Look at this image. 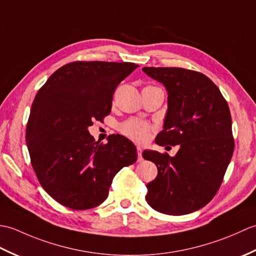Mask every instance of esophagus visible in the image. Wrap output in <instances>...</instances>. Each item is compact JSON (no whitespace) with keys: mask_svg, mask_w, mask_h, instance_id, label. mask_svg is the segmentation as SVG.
<instances>
[{"mask_svg":"<svg viewBox=\"0 0 256 256\" xmlns=\"http://www.w3.org/2000/svg\"><path fill=\"white\" fill-rule=\"evenodd\" d=\"M142 152H143L142 148H140V146H138V162H142V160H143Z\"/></svg>","mask_w":256,"mask_h":256,"instance_id":"34e87169","label":"esophagus"}]
</instances>
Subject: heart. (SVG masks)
I'll return each mask as SVG.
<instances>
[{"mask_svg": "<svg viewBox=\"0 0 256 256\" xmlns=\"http://www.w3.org/2000/svg\"><path fill=\"white\" fill-rule=\"evenodd\" d=\"M120 132L135 142L143 143L148 140L150 134V125L140 118H128L118 126Z\"/></svg>", "mask_w": 256, "mask_h": 256, "instance_id": "1", "label": "heart"}]
</instances>
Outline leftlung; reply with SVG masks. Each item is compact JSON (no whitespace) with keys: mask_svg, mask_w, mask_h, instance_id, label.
I'll return each mask as SVG.
<instances>
[{"mask_svg":"<svg viewBox=\"0 0 256 256\" xmlns=\"http://www.w3.org/2000/svg\"><path fill=\"white\" fill-rule=\"evenodd\" d=\"M165 86L168 108L156 144L179 146L175 156L146 150L157 177L146 184V201L165 214L182 216L202 208L214 197L234 150L228 102L204 74L184 68L144 67Z\"/></svg>","mask_w":256,"mask_h":256,"instance_id":"left-lung-1","label":"left lung"}]
</instances>
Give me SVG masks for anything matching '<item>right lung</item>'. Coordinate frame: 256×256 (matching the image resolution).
<instances>
[{
	"label": "right lung",
	"mask_w": 256,
	"mask_h": 256,
	"mask_svg": "<svg viewBox=\"0 0 256 256\" xmlns=\"http://www.w3.org/2000/svg\"><path fill=\"white\" fill-rule=\"evenodd\" d=\"M133 62H74L54 72L38 90L26 126L32 166L45 192L74 210L91 209L108 198L114 176L138 160L122 135L96 142L88 128L110 114L118 84Z\"/></svg>",
	"instance_id": "obj_1"
}]
</instances>
